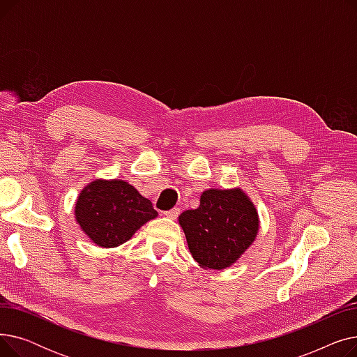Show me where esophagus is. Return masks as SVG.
Listing matches in <instances>:
<instances>
[{"instance_id": "34e87169", "label": "esophagus", "mask_w": 357, "mask_h": 357, "mask_svg": "<svg viewBox=\"0 0 357 357\" xmlns=\"http://www.w3.org/2000/svg\"><path fill=\"white\" fill-rule=\"evenodd\" d=\"M179 213H181V210L179 208H172V210H169V211H165L163 214L166 215V217H169V218H176L178 215H179Z\"/></svg>"}]
</instances>
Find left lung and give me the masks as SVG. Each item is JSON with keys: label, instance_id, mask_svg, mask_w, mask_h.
Returning a JSON list of instances; mask_svg holds the SVG:
<instances>
[{"label": "left lung", "instance_id": "1", "mask_svg": "<svg viewBox=\"0 0 357 357\" xmlns=\"http://www.w3.org/2000/svg\"><path fill=\"white\" fill-rule=\"evenodd\" d=\"M192 257L204 268L224 269L245 253L259 229L256 208L238 190L202 192L199 207L179 215Z\"/></svg>", "mask_w": 357, "mask_h": 357}]
</instances>
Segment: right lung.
<instances>
[{"instance_id": "add662e5", "label": "right lung", "mask_w": 357, "mask_h": 357, "mask_svg": "<svg viewBox=\"0 0 357 357\" xmlns=\"http://www.w3.org/2000/svg\"><path fill=\"white\" fill-rule=\"evenodd\" d=\"M75 215L101 248H117L158 215L152 202L124 181H93L81 192Z\"/></svg>"}]
</instances>
